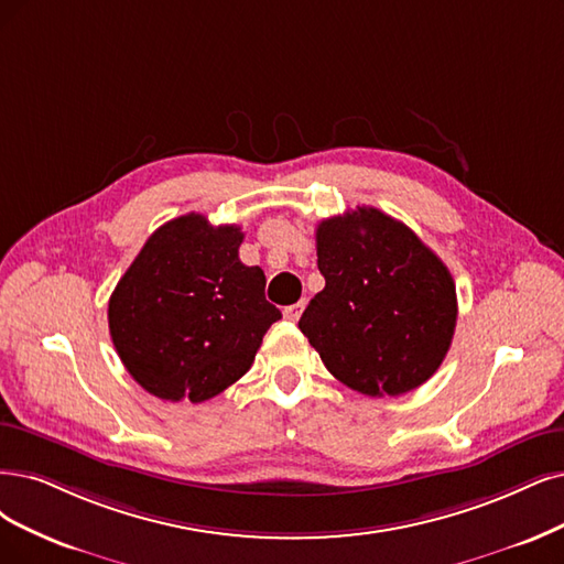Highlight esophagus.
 <instances>
[{
    "label": "esophagus",
    "mask_w": 564,
    "mask_h": 564,
    "mask_svg": "<svg viewBox=\"0 0 564 564\" xmlns=\"http://www.w3.org/2000/svg\"><path fill=\"white\" fill-rule=\"evenodd\" d=\"M302 311H304V302L290 304V306H285V308H283V318H285V321H293V323H297V321H300V316H302Z\"/></svg>",
    "instance_id": "obj_1"
}]
</instances>
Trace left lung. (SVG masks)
Here are the masks:
<instances>
[{
	"label": "left lung",
	"mask_w": 564,
	"mask_h": 564,
	"mask_svg": "<svg viewBox=\"0 0 564 564\" xmlns=\"http://www.w3.org/2000/svg\"><path fill=\"white\" fill-rule=\"evenodd\" d=\"M316 250L325 288L308 302L300 329L327 371L369 398L423 386L455 332L448 267L373 206L321 220Z\"/></svg>",
	"instance_id": "left-lung-1"
}]
</instances>
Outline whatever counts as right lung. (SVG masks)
I'll return each mask as SVG.
<instances>
[{"instance_id":"obj_1","label":"right lung","mask_w":564,"mask_h":564,"mask_svg":"<svg viewBox=\"0 0 564 564\" xmlns=\"http://www.w3.org/2000/svg\"><path fill=\"white\" fill-rule=\"evenodd\" d=\"M239 225L202 214L158 227L109 300V332L132 379L166 402H206L239 381L281 311L264 271L239 260Z\"/></svg>"}]
</instances>
